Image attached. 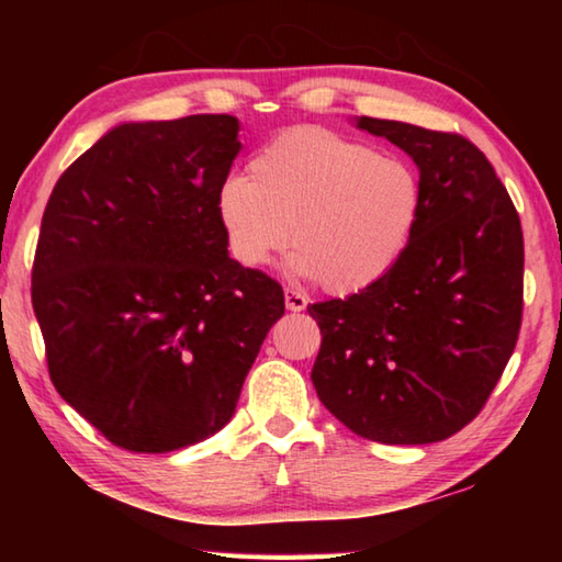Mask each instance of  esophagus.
Segmentation results:
<instances>
[{"instance_id":"1","label":"esophagus","mask_w":562,"mask_h":562,"mask_svg":"<svg viewBox=\"0 0 562 562\" xmlns=\"http://www.w3.org/2000/svg\"><path fill=\"white\" fill-rule=\"evenodd\" d=\"M284 304H288V310L292 312H302L307 307V294L297 288H284Z\"/></svg>"}]
</instances>
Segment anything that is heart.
Listing matches in <instances>:
<instances>
[{
    "label": "heart",
    "mask_w": 562,
    "mask_h": 562,
    "mask_svg": "<svg viewBox=\"0 0 562 562\" xmlns=\"http://www.w3.org/2000/svg\"><path fill=\"white\" fill-rule=\"evenodd\" d=\"M422 180L402 158L327 128L280 133L215 195L233 258L265 268L292 243V265L327 292L364 290L394 268L422 215Z\"/></svg>",
    "instance_id": "heart-1"
}]
</instances>
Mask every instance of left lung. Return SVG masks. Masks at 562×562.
<instances>
[{"mask_svg":"<svg viewBox=\"0 0 562 562\" xmlns=\"http://www.w3.org/2000/svg\"><path fill=\"white\" fill-rule=\"evenodd\" d=\"M418 166L422 215L384 278L310 304L319 402L379 443H434L471 424L522 322V231L488 158L461 133L359 119Z\"/></svg>","mask_w":562,"mask_h":562,"instance_id":"left-lung-1","label":"left lung"}]
</instances>
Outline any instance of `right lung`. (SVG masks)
Here are the masks:
<instances>
[{
    "label": "right lung",
    "instance_id": "obj_1",
    "mask_svg": "<svg viewBox=\"0 0 562 562\" xmlns=\"http://www.w3.org/2000/svg\"><path fill=\"white\" fill-rule=\"evenodd\" d=\"M237 119L123 123L56 180L32 268L52 384L119 449L166 453L231 422L284 292L227 255L215 195Z\"/></svg>",
    "mask_w": 562,
    "mask_h": 562
}]
</instances>
